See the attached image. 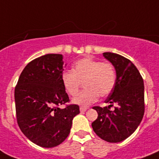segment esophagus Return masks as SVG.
Here are the masks:
<instances>
[{"instance_id": "1", "label": "esophagus", "mask_w": 159, "mask_h": 159, "mask_svg": "<svg viewBox=\"0 0 159 159\" xmlns=\"http://www.w3.org/2000/svg\"><path fill=\"white\" fill-rule=\"evenodd\" d=\"M87 109H88V108H86V107H80V111L81 112H86Z\"/></svg>"}]
</instances>
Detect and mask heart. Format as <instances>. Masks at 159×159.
Wrapping results in <instances>:
<instances>
[{
	"label": "heart",
	"mask_w": 159,
	"mask_h": 159,
	"mask_svg": "<svg viewBox=\"0 0 159 159\" xmlns=\"http://www.w3.org/2000/svg\"><path fill=\"white\" fill-rule=\"evenodd\" d=\"M71 72L62 73L61 81L68 95L78 92L81 82L85 90L73 98V104L87 106L98 100L99 95L105 97L113 91L116 84V71L109 62H101L91 57L79 59L73 64Z\"/></svg>",
	"instance_id": "1"
}]
</instances>
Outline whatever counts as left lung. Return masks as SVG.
<instances>
[{"label":"left lung","mask_w":159,"mask_h":159,"mask_svg":"<svg viewBox=\"0 0 159 159\" xmlns=\"http://www.w3.org/2000/svg\"><path fill=\"white\" fill-rule=\"evenodd\" d=\"M104 56L116 71V84L105 100L108 107H94L97 119L92 122L95 134L107 142L117 143L128 138L137 129L144 113V81L136 67L128 59L115 53ZM116 104L113 111L109 108Z\"/></svg>","instance_id":"obj_1"}]
</instances>
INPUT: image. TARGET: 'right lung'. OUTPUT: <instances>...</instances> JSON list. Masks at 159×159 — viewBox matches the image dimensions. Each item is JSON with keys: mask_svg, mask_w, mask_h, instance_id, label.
<instances>
[{"mask_svg": "<svg viewBox=\"0 0 159 159\" xmlns=\"http://www.w3.org/2000/svg\"><path fill=\"white\" fill-rule=\"evenodd\" d=\"M63 55L48 54L31 61L15 86L17 122L28 140L43 148L61 144L70 133L79 106L60 105L69 101L62 84Z\"/></svg>", "mask_w": 159, "mask_h": 159, "instance_id": "add662e5", "label": "right lung"}]
</instances>
